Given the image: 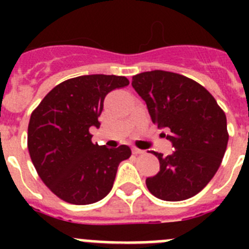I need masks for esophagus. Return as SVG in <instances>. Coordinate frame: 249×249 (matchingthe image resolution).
Listing matches in <instances>:
<instances>
[{
    "instance_id": "1",
    "label": "esophagus",
    "mask_w": 249,
    "mask_h": 249,
    "mask_svg": "<svg viewBox=\"0 0 249 249\" xmlns=\"http://www.w3.org/2000/svg\"><path fill=\"white\" fill-rule=\"evenodd\" d=\"M132 153H133V155H141V153H143V151L140 148H136V147H133V148H132Z\"/></svg>"
}]
</instances>
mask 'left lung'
Wrapping results in <instances>:
<instances>
[{"label": "left lung", "mask_w": 249, "mask_h": 249, "mask_svg": "<svg viewBox=\"0 0 249 249\" xmlns=\"http://www.w3.org/2000/svg\"><path fill=\"white\" fill-rule=\"evenodd\" d=\"M132 86L175 148L167 156L153 152L160 172L147 178V188L163 201L191 198L221 166L228 143L226 114L203 86L182 74L142 72L132 77Z\"/></svg>", "instance_id": "8db88e82"}]
</instances>
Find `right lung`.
I'll return each mask as SVG.
<instances>
[{
	"mask_svg": "<svg viewBox=\"0 0 249 249\" xmlns=\"http://www.w3.org/2000/svg\"><path fill=\"white\" fill-rule=\"evenodd\" d=\"M114 74H87L59 83L46 94L28 123L31 160L43 183L73 204H91L108 195L118 164L131 156L122 144L107 148L92 143L91 127H100L103 101L128 86Z\"/></svg>",
	"mask_w": 249,
	"mask_h": 249,
	"instance_id": "obj_1",
	"label": "right lung"
}]
</instances>
